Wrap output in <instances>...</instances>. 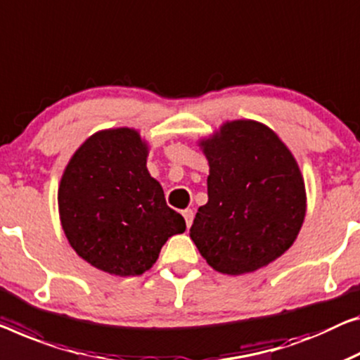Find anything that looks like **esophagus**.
Masks as SVG:
<instances>
[{
    "mask_svg": "<svg viewBox=\"0 0 360 360\" xmlns=\"http://www.w3.org/2000/svg\"><path fill=\"white\" fill-rule=\"evenodd\" d=\"M182 217H184V219H186V224H187V228H191L192 221H194V212H192L191 208H187V210L182 212Z\"/></svg>",
    "mask_w": 360,
    "mask_h": 360,
    "instance_id": "obj_1",
    "label": "esophagus"
}]
</instances>
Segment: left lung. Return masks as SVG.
I'll use <instances>...</instances> for the list:
<instances>
[{
  "mask_svg": "<svg viewBox=\"0 0 360 360\" xmlns=\"http://www.w3.org/2000/svg\"><path fill=\"white\" fill-rule=\"evenodd\" d=\"M210 165L208 202L191 226L207 264L243 275L291 248L305 217V187L292 153L271 129L239 120L200 142Z\"/></svg>",
  "mask_w": 360,
  "mask_h": 360,
  "instance_id": "8db88e82",
  "label": "left lung"
}]
</instances>
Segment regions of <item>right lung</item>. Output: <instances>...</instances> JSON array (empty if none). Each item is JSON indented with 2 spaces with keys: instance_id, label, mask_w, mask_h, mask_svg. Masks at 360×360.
<instances>
[{
  "instance_id": "obj_1",
  "label": "right lung",
  "mask_w": 360,
  "mask_h": 360,
  "mask_svg": "<svg viewBox=\"0 0 360 360\" xmlns=\"http://www.w3.org/2000/svg\"><path fill=\"white\" fill-rule=\"evenodd\" d=\"M147 143L127 127L89 137L64 169L58 205L64 234L90 265L117 276H139L157 262L186 221L166 205L147 169Z\"/></svg>"
}]
</instances>
